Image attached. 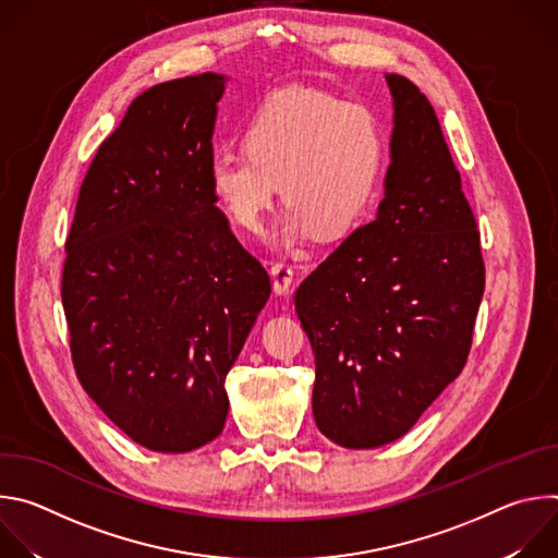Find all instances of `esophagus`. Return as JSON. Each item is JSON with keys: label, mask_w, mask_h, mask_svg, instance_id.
I'll return each instance as SVG.
<instances>
[{"label": "esophagus", "mask_w": 558, "mask_h": 558, "mask_svg": "<svg viewBox=\"0 0 558 558\" xmlns=\"http://www.w3.org/2000/svg\"><path fill=\"white\" fill-rule=\"evenodd\" d=\"M271 280H274V291L278 295H287L289 287L293 284V269L284 263H276L271 267Z\"/></svg>", "instance_id": "obj_1"}]
</instances>
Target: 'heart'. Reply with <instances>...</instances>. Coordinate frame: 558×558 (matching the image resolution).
Returning <instances> with one entry per match:
<instances>
[{
    "instance_id": "obj_1",
    "label": "heart",
    "mask_w": 558,
    "mask_h": 558,
    "mask_svg": "<svg viewBox=\"0 0 558 558\" xmlns=\"http://www.w3.org/2000/svg\"><path fill=\"white\" fill-rule=\"evenodd\" d=\"M243 151H216L209 187L233 225L258 233L278 183L289 205L274 243L298 250L317 231L344 235L377 192L386 136L377 114L333 95L287 88L247 117Z\"/></svg>"
}]
</instances>
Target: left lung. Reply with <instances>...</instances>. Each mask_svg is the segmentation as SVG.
<instances>
[{
	"label": "left lung",
	"mask_w": 558,
	"mask_h": 558,
	"mask_svg": "<svg viewBox=\"0 0 558 558\" xmlns=\"http://www.w3.org/2000/svg\"><path fill=\"white\" fill-rule=\"evenodd\" d=\"M392 97L390 166L375 218L298 287L315 355L313 417L344 448L407 435L461 373L486 267L430 101L402 74Z\"/></svg>",
	"instance_id": "left-lung-1"
}]
</instances>
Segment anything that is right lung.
<instances>
[{
  "label": "right lung",
  "mask_w": 558,
  "mask_h": 558,
  "mask_svg": "<svg viewBox=\"0 0 558 558\" xmlns=\"http://www.w3.org/2000/svg\"><path fill=\"white\" fill-rule=\"evenodd\" d=\"M227 76L138 95L78 190L61 300L78 381L130 439L190 452L222 433L225 377L271 293L209 187Z\"/></svg>",
  "instance_id": "add662e5"
}]
</instances>
